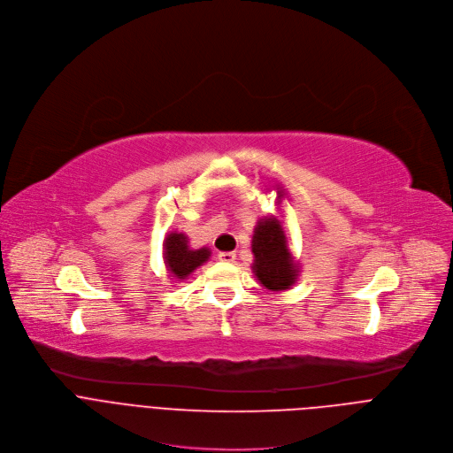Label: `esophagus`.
Listing matches in <instances>:
<instances>
[{"mask_svg": "<svg viewBox=\"0 0 453 453\" xmlns=\"http://www.w3.org/2000/svg\"><path fill=\"white\" fill-rule=\"evenodd\" d=\"M218 258H219L221 262L232 264V262H235V253H234V251H221V253L218 255Z\"/></svg>", "mask_w": 453, "mask_h": 453, "instance_id": "34e87169", "label": "esophagus"}]
</instances>
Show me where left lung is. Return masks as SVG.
Segmentation results:
<instances>
[{
	"mask_svg": "<svg viewBox=\"0 0 453 453\" xmlns=\"http://www.w3.org/2000/svg\"><path fill=\"white\" fill-rule=\"evenodd\" d=\"M282 193L279 191V198ZM253 273L257 280L269 291L289 289L300 273V265L295 262L282 223L275 218L257 221L251 239Z\"/></svg>",
	"mask_w": 453,
	"mask_h": 453,
	"instance_id": "obj_1",
	"label": "left lung"
}]
</instances>
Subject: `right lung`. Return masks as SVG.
I'll use <instances>...</instances> for the list:
<instances>
[{
	"label": "right lung",
	"mask_w": 453,
	"mask_h": 453,
	"mask_svg": "<svg viewBox=\"0 0 453 453\" xmlns=\"http://www.w3.org/2000/svg\"><path fill=\"white\" fill-rule=\"evenodd\" d=\"M209 257V248L191 250L189 239L182 232H171L164 241V262L169 273L178 280H186Z\"/></svg>",
	"instance_id": "1"
}]
</instances>
